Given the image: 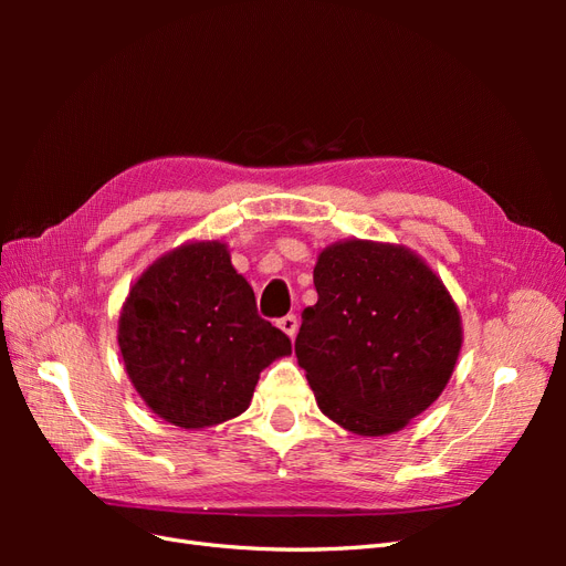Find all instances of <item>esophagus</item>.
I'll return each mask as SVG.
<instances>
[{
	"mask_svg": "<svg viewBox=\"0 0 566 566\" xmlns=\"http://www.w3.org/2000/svg\"><path fill=\"white\" fill-rule=\"evenodd\" d=\"M279 328L293 339L295 335H297V316H293V314H287V316H283L281 321H279Z\"/></svg>",
	"mask_w": 566,
	"mask_h": 566,
	"instance_id": "1",
	"label": "esophagus"
}]
</instances>
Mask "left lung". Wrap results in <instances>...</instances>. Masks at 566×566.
<instances>
[{"instance_id": "8db88e82", "label": "left lung", "mask_w": 566, "mask_h": 566, "mask_svg": "<svg viewBox=\"0 0 566 566\" xmlns=\"http://www.w3.org/2000/svg\"><path fill=\"white\" fill-rule=\"evenodd\" d=\"M314 285L295 354L321 413L361 437L403 430L458 364L462 318L449 287L410 248L364 238L323 248Z\"/></svg>"}]
</instances>
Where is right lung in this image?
<instances>
[{"instance_id":"add662e5","label":"right lung","mask_w":566,"mask_h":566,"mask_svg":"<svg viewBox=\"0 0 566 566\" xmlns=\"http://www.w3.org/2000/svg\"><path fill=\"white\" fill-rule=\"evenodd\" d=\"M117 347L146 406L181 430L241 416L260 373L293 352L256 314L221 241H188L146 266L119 312Z\"/></svg>"}]
</instances>
